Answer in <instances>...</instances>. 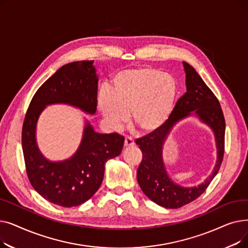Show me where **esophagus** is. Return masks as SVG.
I'll return each mask as SVG.
<instances>
[{"instance_id":"esophagus-1","label":"esophagus","mask_w":248,"mask_h":248,"mask_svg":"<svg viewBox=\"0 0 248 248\" xmlns=\"http://www.w3.org/2000/svg\"><path fill=\"white\" fill-rule=\"evenodd\" d=\"M135 145V141L132 138H128L126 137L124 140V147H132Z\"/></svg>"}]
</instances>
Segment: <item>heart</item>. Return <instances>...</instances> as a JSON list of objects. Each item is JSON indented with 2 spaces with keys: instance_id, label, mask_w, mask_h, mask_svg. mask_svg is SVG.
Segmentation results:
<instances>
[{
  "instance_id": "b5f03b06",
  "label": "heart",
  "mask_w": 248,
  "mask_h": 248,
  "mask_svg": "<svg viewBox=\"0 0 248 248\" xmlns=\"http://www.w3.org/2000/svg\"><path fill=\"white\" fill-rule=\"evenodd\" d=\"M178 86L174 78L152 67L124 70L113 79L111 91L103 89L98 108L108 124L121 128L128 120L141 134L165 125L174 108Z\"/></svg>"
}]
</instances>
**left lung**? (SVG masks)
<instances>
[{"instance_id":"left-lung-1","label":"left lung","mask_w":248,"mask_h":248,"mask_svg":"<svg viewBox=\"0 0 248 248\" xmlns=\"http://www.w3.org/2000/svg\"><path fill=\"white\" fill-rule=\"evenodd\" d=\"M183 66L186 73V93L177 101L171 116L163 127L136 140L142 153V160L137 173L138 183L153 202L170 209H177L189 204L205 192L217 175L224 155L225 120L220 103L196 70L187 62H183ZM191 115H196L213 129L217 142V161L213 174L203 184L194 187H182L176 185L166 173L162 147L173 125Z\"/></svg>"}]
</instances>
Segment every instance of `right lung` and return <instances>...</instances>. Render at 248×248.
I'll list each match as a JSON object with an SVG mask.
<instances>
[{
  "mask_svg": "<svg viewBox=\"0 0 248 248\" xmlns=\"http://www.w3.org/2000/svg\"><path fill=\"white\" fill-rule=\"evenodd\" d=\"M97 84L98 76L93 60L68 63L36 91L25 116L22 148L30 183L47 201L62 207L81 205L93 196L103 180L106 163L122 153L124 138L116 133H96L85 121L81 142L72 157L52 162L44 157L37 145L38 119L47 106L56 103L94 114Z\"/></svg>",
  "mask_w": 248,
  "mask_h": 248,
  "instance_id": "add662e5",
  "label": "right lung"
}]
</instances>
